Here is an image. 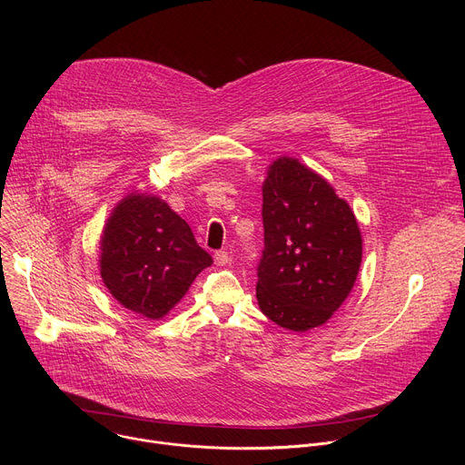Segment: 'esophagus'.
<instances>
[{"instance_id": "obj_1", "label": "esophagus", "mask_w": 465, "mask_h": 465, "mask_svg": "<svg viewBox=\"0 0 465 465\" xmlns=\"http://www.w3.org/2000/svg\"><path fill=\"white\" fill-rule=\"evenodd\" d=\"M213 257H215V264H219V267H224V264H228V261H230V255L224 250L215 252Z\"/></svg>"}]
</instances>
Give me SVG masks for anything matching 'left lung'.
<instances>
[{"mask_svg":"<svg viewBox=\"0 0 465 465\" xmlns=\"http://www.w3.org/2000/svg\"><path fill=\"white\" fill-rule=\"evenodd\" d=\"M264 248L255 296L262 314L291 331L325 323L357 280L362 239L346 201L294 158L262 183Z\"/></svg>","mask_w":465,"mask_h":465,"instance_id":"8db88e82","label":"left lung"}]
</instances>
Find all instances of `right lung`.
<instances>
[{"mask_svg":"<svg viewBox=\"0 0 465 465\" xmlns=\"http://www.w3.org/2000/svg\"><path fill=\"white\" fill-rule=\"evenodd\" d=\"M101 278L126 309L158 320L213 262L189 224L153 194H130L101 239Z\"/></svg>","mask_w":465,"mask_h":465,"instance_id":"add662e5","label":"right lung"}]
</instances>
